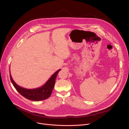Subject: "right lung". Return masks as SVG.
Instances as JSON below:
<instances>
[{
	"instance_id": "1",
	"label": "right lung",
	"mask_w": 129,
	"mask_h": 129,
	"mask_svg": "<svg viewBox=\"0 0 129 129\" xmlns=\"http://www.w3.org/2000/svg\"><path fill=\"white\" fill-rule=\"evenodd\" d=\"M60 70L61 69H59L54 73L42 86L35 89H26L18 86L14 82L11 76L10 69V77L13 86L21 95L29 100L33 101H40L46 100L50 96L54 86L58 73Z\"/></svg>"
}]
</instances>
